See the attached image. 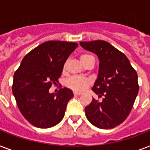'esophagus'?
Listing matches in <instances>:
<instances>
[{
	"instance_id": "esophagus-1",
	"label": "esophagus",
	"mask_w": 150,
	"mask_h": 150,
	"mask_svg": "<svg viewBox=\"0 0 150 150\" xmlns=\"http://www.w3.org/2000/svg\"><path fill=\"white\" fill-rule=\"evenodd\" d=\"M73 93H74V95H75V96H79V95H81V94H82V93H81V92L74 91L73 92Z\"/></svg>"
}]
</instances>
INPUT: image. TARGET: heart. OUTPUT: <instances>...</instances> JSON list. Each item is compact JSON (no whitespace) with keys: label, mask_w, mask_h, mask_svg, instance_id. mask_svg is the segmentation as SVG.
<instances>
[{"label":"heart","mask_w":150,"mask_h":150,"mask_svg":"<svg viewBox=\"0 0 150 150\" xmlns=\"http://www.w3.org/2000/svg\"><path fill=\"white\" fill-rule=\"evenodd\" d=\"M93 57L89 54H82L80 56V60L82 61V64H84L86 61L89 58H92ZM66 64L64 66V68H65ZM91 84V80L87 78L79 77V76H73L68 79L66 81V86L70 88V89L75 90V91H83Z\"/></svg>","instance_id":"b5f03b06"}]
</instances>
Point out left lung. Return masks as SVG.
I'll use <instances>...</instances> for the list:
<instances>
[{
  "label": "left lung",
  "mask_w": 150,
  "mask_h": 150,
  "mask_svg": "<svg viewBox=\"0 0 150 150\" xmlns=\"http://www.w3.org/2000/svg\"><path fill=\"white\" fill-rule=\"evenodd\" d=\"M83 49L98 57L99 72L92 90L103 96L85 108L87 119L101 129L121 125L129 115L139 93L138 75L127 57L108 42H80Z\"/></svg>",
  "instance_id": "1"
}]
</instances>
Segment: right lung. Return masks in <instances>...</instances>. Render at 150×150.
I'll list each match as a JSON object with an SVG mask.
<instances>
[{
  "label": "right lung",
  "instance_id": "right-lung-1",
  "mask_svg": "<svg viewBox=\"0 0 150 150\" xmlns=\"http://www.w3.org/2000/svg\"><path fill=\"white\" fill-rule=\"evenodd\" d=\"M78 43L47 41L22 59L13 79L12 92L25 118L35 127L49 128L61 122L73 92L64 87L50 93L61 77L66 60Z\"/></svg>",
  "mask_w": 150,
  "mask_h": 150
}]
</instances>
